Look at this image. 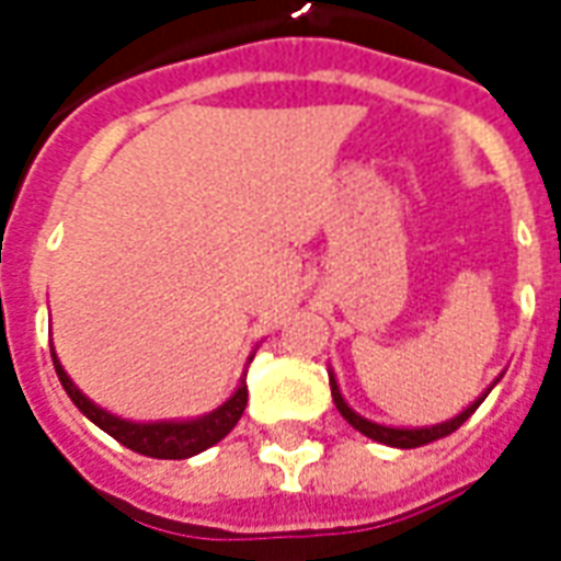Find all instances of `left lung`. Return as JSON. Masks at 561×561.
<instances>
[{
	"mask_svg": "<svg viewBox=\"0 0 561 561\" xmlns=\"http://www.w3.org/2000/svg\"><path fill=\"white\" fill-rule=\"evenodd\" d=\"M330 393H333V402H336V409H340V414L345 417V421L352 423L357 433L369 435V438H376V442H381V445H390V447H421V445H430V442H438V438H445V435L457 433L462 423L469 421L471 414H474V409L483 402V393L481 400L474 402V405H469L466 412L457 414L454 421L447 423H438V426H430V430H393V426H378V423L366 421V417H360V414H354L348 405H345V400H342L340 388H336V381L330 378Z\"/></svg>",
	"mask_w": 561,
	"mask_h": 561,
	"instance_id": "1",
	"label": "left lung"
}]
</instances>
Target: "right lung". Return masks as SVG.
I'll use <instances>...</instances> for the list:
<instances>
[{"label": "right lung", "mask_w": 561, "mask_h": 561, "mask_svg": "<svg viewBox=\"0 0 561 561\" xmlns=\"http://www.w3.org/2000/svg\"><path fill=\"white\" fill-rule=\"evenodd\" d=\"M54 366L56 376L62 381V388L71 397V402L78 405L80 412L87 414L95 426H102L104 433L114 435L119 445H126L128 450L135 454H144V457H156V459H185L195 457L201 450H207L216 442H221L225 435L231 433L237 421L243 417L245 402H249V390H245V381L237 388L231 400L225 402L221 409H216L213 414H204L197 421H185V423H128L119 421L114 414L102 412L99 405H92L78 388L75 381L66 376V369L59 366L54 354Z\"/></svg>", "instance_id": "right-lung-1"}]
</instances>
